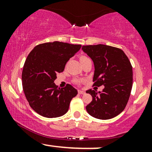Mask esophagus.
<instances>
[{"label": "esophagus", "mask_w": 152, "mask_h": 152, "mask_svg": "<svg viewBox=\"0 0 152 152\" xmlns=\"http://www.w3.org/2000/svg\"><path fill=\"white\" fill-rule=\"evenodd\" d=\"M78 92L79 94H85V91H81V90H78Z\"/></svg>", "instance_id": "1"}]
</instances>
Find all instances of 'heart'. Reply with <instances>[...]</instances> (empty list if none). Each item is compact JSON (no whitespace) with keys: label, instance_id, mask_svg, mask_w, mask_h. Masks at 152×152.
I'll return each mask as SVG.
<instances>
[{"label":"heart","instance_id":"heart-1","mask_svg":"<svg viewBox=\"0 0 152 152\" xmlns=\"http://www.w3.org/2000/svg\"><path fill=\"white\" fill-rule=\"evenodd\" d=\"M87 57L86 56H81L80 57V61H81V60H83V59H85V58H86ZM74 82L76 83H79V80H78V79H76L74 81Z\"/></svg>","mask_w":152,"mask_h":152}]
</instances>
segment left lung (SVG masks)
<instances>
[{"instance_id": "left-lung-1", "label": "left lung", "mask_w": 152, "mask_h": 152, "mask_svg": "<svg viewBox=\"0 0 152 152\" xmlns=\"http://www.w3.org/2000/svg\"><path fill=\"white\" fill-rule=\"evenodd\" d=\"M93 61V86L104 85L102 92L86 91L92 102L86 106L87 112L99 119H110L124 111L129 99L133 83L132 64L120 48L104 44L82 46Z\"/></svg>"}]
</instances>
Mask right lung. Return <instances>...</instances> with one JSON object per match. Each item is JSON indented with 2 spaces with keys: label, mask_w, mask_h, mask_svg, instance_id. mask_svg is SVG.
Listing matches in <instances>:
<instances>
[{
  "label": "right lung",
  "mask_w": 152,
  "mask_h": 152,
  "mask_svg": "<svg viewBox=\"0 0 152 152\" xmlns=\"http://www.w3.org/2000/svg\"><path fill=\"white\" fill-rule=\"evenodd\" d=\"M81 47L54 41L38 45L28 54L23 69V89L29 105L38 114L56 118L68 111L77 90L70 84L58 88L54 81Z\"/></svg>",
  "instance_id": "1"
}]
</instances>
